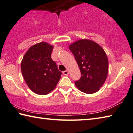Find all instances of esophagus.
Segmentation results:
<instances>
[{
	"mask_svg": "<svg viewBox=\"0 0 133 133\" xmlns=\"http://www.w3.org/2000/svg\"><path fill=\"white\" fill-rule=\"evenodd\" d=\"M62 73H63V74H64V75H68V74H69V72H68V70H66V71H63Z\"/></svg>",
	"mask_w": 133,
	"mask_h": 133,
	"instance_id": "esophagus-1",
	"label": "esophagus"
}]
</instances>
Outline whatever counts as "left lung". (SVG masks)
<instances>
[{
    "label": "left lung",
    "instance_id": "obj_1",
    "mask_svg": "<svg viewBox=\"0 0 133 133\" xmlns=\"http://www.w3.org/2000/svg\"><path fill=\"white\" fill-rule=\"evenodd\" d=\"M69 48L81 73V78L75 82L76 87L85 94L97 92L108 74V58L104 50L98 44L87 39L74 42Z\"/></svg>",
    "mask_w": 133,
    "mask_h": 133
}]
</instances>
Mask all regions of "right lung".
<instances>
[{
	"label": "right lung",
	"instance_id": "1",
	"mask_svg": "<svg viewBox=\"0 0 133 133\" xmlns=\"http://www.w3.org/2000/svg\"><path fill=\"white\" fill-rule=\"evenodd\" d=\"M53 46L41 42L31 46L21 63L22 73L29 88L35 94L47 95L55 89L61 72L51 59Z\"/></svg>",
	"mask_w": 133,
	"mask_h": 133
}]
</instances>
